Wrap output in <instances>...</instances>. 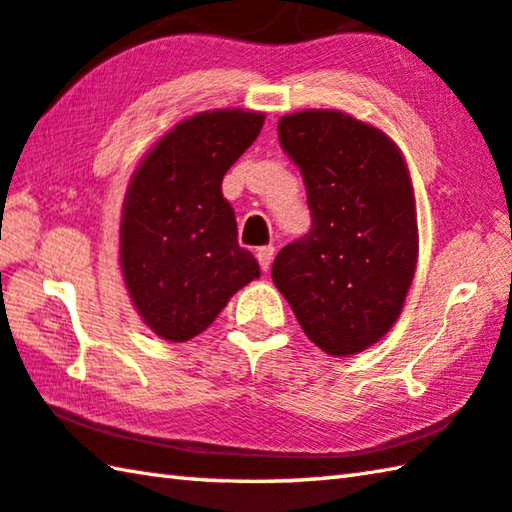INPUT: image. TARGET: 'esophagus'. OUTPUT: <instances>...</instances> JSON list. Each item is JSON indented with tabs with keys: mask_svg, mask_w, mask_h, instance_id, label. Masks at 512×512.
Masks as SVG:
<instances>
[{
	"mask_svg": "<svg viewBox=\"0 0 512 512\" xmlns=\"http://www.w3.org/2000/svg\"><path fill=\"white\" fill-rule=\"evenodd\" d=\"M256 258H258V263H261V270L267 272L274 261V247H261L256 251Z\"/></svg>",
	"mask_w": 512,
	"mask_h": 512,
	"instance_id": "esophagus-1",
	"label": "esophagus"
}]
</instances>
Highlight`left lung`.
<instances>
[{
  "instance_id": "8db88e82",
  "label": "left lung",
  "mask_w": 512,
  "mask_h": 512,
  "mask_svg": "<svg viewBox=\"0 0 512 512\" xmlns=\"http://www.w3.org/2000/svg\"><path fill=\"white\" fill-rule=\"evenodd\" d=\"M279 141L301 168L312 229L274 258V285L321 351L362 353L396 324L416 272L405 157L382 130L337 110L283 116Z\"/></svg>"
}]
</instances>
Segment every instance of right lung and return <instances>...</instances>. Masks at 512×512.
Returning a JSON list of instances; mask_svg holds the SVG:
<instances>
[{"mask_svg": "<svg viewBox=\"0 0 512 512\" xmlns=\"http://www.w3.org/2000/svg\"><path fill=\"white\" fill-rule=\"evenodd\" d=\"M265 114L211 110L166 132L130 179L119 254L125 285L146 326L168 342L209 328L240 288L261 276L238 245L222 177L256 141Z\"/></svg>", "mask_w": 512, "mask_h": 512, "instance_id": "obj_1", "label": "right lung"}]
</instances>
